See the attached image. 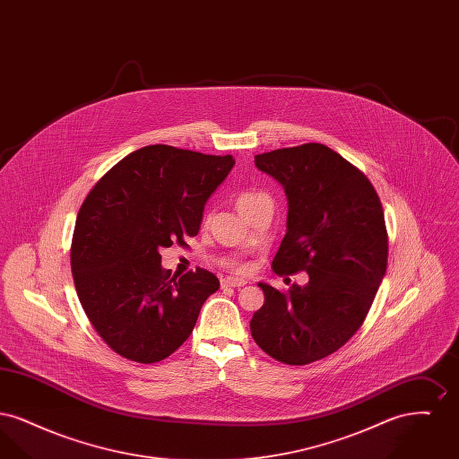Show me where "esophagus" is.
Returning a JSON list of instances; mask_svg holds the SVG:
<instances>
[{
	"instance_id": "esophagus-1",
	"label": "esophagus",
	"mask_w": 459,
	"mask_h": 459,
	"mask_svg": "<svg viewBox=\"0 0 459 459\" xmlns=\"http://www.w3.org/2000/svg\"><path fill=\"white\" fill-rule=\"evenodd\" d=\"M220 284H221V289H229V287L238 289V287L246 285V281H244V279H234V277H223Z\"/></svg>"
}]
</instances>
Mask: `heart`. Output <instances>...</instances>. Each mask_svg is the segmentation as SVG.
<instances>
[{"mask_svg":"<svg viewBox=\"0 0 459 459\" xmlns=\"http://www.w3.org/2000/svg\"><path fill=\"white\" fill-rule=\"evenodd\" d=\"M262 201H270V197L266 196V195H263V193L246 191V193H242V195L238 197V208H239V212H244V210H247V208H251V206H255V204H258V203H262ZM232 270H236V272H247V270H249V264H246V263H236V264H232Z\"/></svg>","mask_w":459,"mask_h":459,"instance_id":"1","label":"heart"}]
</instances>
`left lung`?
<instances>
[{
    "instance_id": "left-lung-1",
    "label": "left lung",
    "mask_w": 459,
    "mask_h": 459,
    "mask_svg": "<svg viewBox=\"0 0 459 459\" xmlns=\"http://www.w3.org/2000/svg\"><path fill=\"white\" fill-rule=\"evenodd\" d=\"M284 187L287 234L273 258L277 275L306 272L287 292L260 287L264 305L251 335L285 365H307L342 348L365 322L387 268V229L367 175L325 144L307 143L255 156Z\"/></svg>"
}]
</instances>
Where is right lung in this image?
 Here are the masks:
<instances>
[{"label": "right lung", "instance_id": "1", "mask_svg": "<svg viewBox=\"0 0 459 459\" xmlns=\"http://www.w3.org/2000/svg\"><path fill=\"white\" fill-rule=\"evenodd\" d=\"M234 163L230 154L144 146L84 199L70 247L74 284L89 322L117 354L146 365L165 359L219 290L208 270L165 272L160 249L196 236L208 197Z\"/></svg>", "mask_w": 459, "mask_h": 459}]
</instances>
